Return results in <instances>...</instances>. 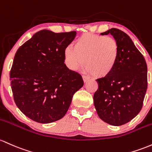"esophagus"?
<instances>
[{
    "label": "esophagus",
    "instance_id": "obj_1",
    "mask_svg": "<svg viewBox=\"0 0 152 152\" xmlns=\"http://www.w3.org/2000/svg\"><path fill=\"white\" fill-rule=\"evenodd\" d=\"M82 77H83V80H84V83L87 82V81L89 80V78L88 77V76H83Z\"/></svg>",
    "mask_w": 152,
    "mask_h": 152
}]
</instances>
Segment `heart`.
Returning a JSON list of instances; mask_svg holds the SVG:
<instances>
[{"label": "heart", "instance_id": "obj_1", "mask_svg": "<svg viewBox=\"0 0 152 152\" xmlns=\"http://www.w3.org/2000/svg\"><path fill=\"white\" fill-rule=\"evenodd\" d=\"M119 45L113 37L97 34H83L72 47L63 51L64 62L68 68L76 71L84 66L96 78L110 76L118 62Z\"/></svg>", "mask_w": 152, "mask_h": 152}]
</instances>
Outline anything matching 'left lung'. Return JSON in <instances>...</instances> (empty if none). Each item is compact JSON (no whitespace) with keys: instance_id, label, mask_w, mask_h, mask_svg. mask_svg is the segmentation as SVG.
<instances>
[{"instance_id":"obj_1","label":"left lung","mask_w":152,"mask_h":152,"mask_svg":"<svg viewBox=\"0 0 152 152\" xmlns=\"http://www.w3.org/2000/svg\"><path fill=\"white\" fill-rule=\"evenodd\" d=\"M109 34L118 42L119 56L113 73L96 80L98 89L94 104L101 120L119 126L131 121L142 108L147 89V65L127 34L115 28L101 33Z\"/></svg>"}]
</instances>
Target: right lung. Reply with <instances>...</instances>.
<instances>
[{
	"label": "right lung",
	"instance_id": "right-lung-1",
	"mask_svg": "<svg viewBox=\"0 0 152 152\" xmlns=\"http://www.w3.org/2000/svg\"><path fill=\"white\" fill-rule=\"evenodd\" d=\"M76 35L75 31L41 30L15 54L10 72L15 103L35 122L50 123L61 119L73 94L84 85L81 75L64 63L63 51Z\"/></svg>",
	"mask_w": 152,
	"mask_h": 152
}]
</instances>
